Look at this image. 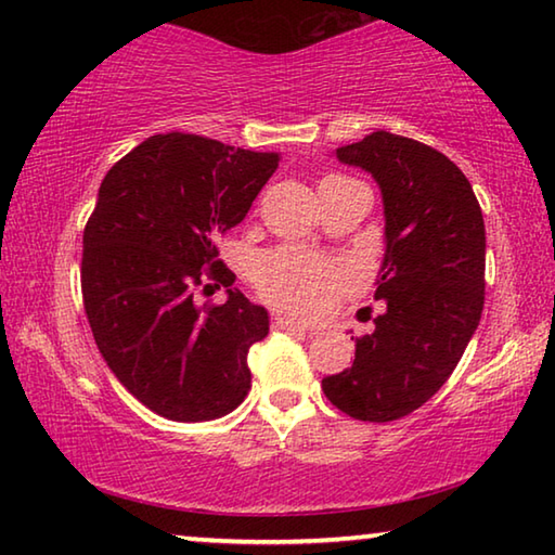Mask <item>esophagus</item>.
Segmentation results:
<instances>
[{
	"instance_id": "esophagus-1",
	"label": "esophagus",
	"mask_w": 555,
	"mask_h": 555,
	"mask_svg": "<svg viewBox=\"0 0 555 555\" xmlns=\"http://www.w3.org/2000/svg\"><path fill=\"white\" fill-rule=\"evenodd\" d=\"M271 323H274V327H279V331H291V333H306L311 331V327L304 325L300 321H296V318H291L286 313L276 311L274 315H271Z\"/></svg>"
}]
</instances>
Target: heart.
I'll return each instance as SVG.
<instances>
[{"mask_svg": "<svg viewBox=\"0 0 555 555\" xmlns=\"http://www.w3.org/2000/svg\"><path fill=\"white\" fill-rule=\"evenodd\" d=\"M261 296L296 313L315 315L333 304L347 284L345 267L300 247L264 251L251 267Z\"/></svg>", "mask_w": 555, "mask_h": 555, "instance_id": "obj_1", "label": "heart"}]
</instances>
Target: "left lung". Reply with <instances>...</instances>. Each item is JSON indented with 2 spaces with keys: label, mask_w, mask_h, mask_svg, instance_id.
I'll return each instance as SVG.
<instances>
[{
  "label": "left lung",
  "mask_w": 555,
  "mask_h": 555,
  "mask_svg": "<svg viewBox=\"0 0 555 555\" xmlns=\"http://www.w3.org/2000/svg\"><path fill=\"white\" fill-rule=\"evenodd\" d=\"M335 156L377 181L387 249L374 291L384 311L323 391L347 416L387 424L443 387L480 325L485 220L465 173L416 139L382 129Z\"/></svg>",
  "instance_id": "left-lung-1"
}]
</instances>
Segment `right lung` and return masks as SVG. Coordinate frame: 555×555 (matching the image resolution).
<instances>
[{"instance_id": "right-lung-1", "label": "right lung", "mask_w": 555, "mask_h": 555, "mask_svg": "<svg viewBox=\"0 0 555 555\" xmlns=\"http://www.w3.org/2000/svg\"><path fill=\"white\" fill-rule=\"evenodd\" d=\"M274 152L168 131L109 168L82 232V304L107 367L146 409L181 424L220 418L251 387L249 347L269 313L218 259L220 234L276 171ZM229 288L198 307V287Z\"/></svg>"}]
</instances>
